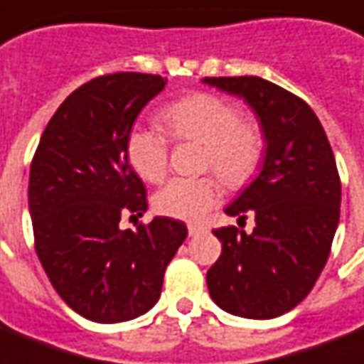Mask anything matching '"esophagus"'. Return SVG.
Here are the masks:
<instances>
[{"mask_svg": "<svg viewBox=\"0 0 364 364\" xmlns=\"http://www.w3.org/2000/svg\"><path fill=\"white\" fill-rule=\"evenodd\" d=\"M201 230H203V227H200V225H188V235L190 237H198Z\"/></svg>", "mask_w": 364, "mask_h": 364, "instance_id": "1", "label": "esophagus"}]
</instances>
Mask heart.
Returning a JSON list of instances; mask_svg holds the SVG:
<instances>
[{
  "label": "heart",
  "instance_id": "obj_1",
  "mask_svg": "<svg viewBox=\"0 0 364 364\" xmlns=\"http://www.w3.org/2000/svg\"><path fill=\"white\" fill-rule=\"evenodd\" d=\"M176 141L201 143L200 168L213 171L232 190L250 184L266 155V135L258 122L240 116L227 98L198 92L180 98L161 114ZM127 161L147 182H161L168 168V141L155 127H134L126 141ZM221 196L211 174L172 178L155 193L153 205L161 215L200 221Z\"/></svg>",
  "mask_w": 364,
  "mask_h": 364
}]
</instances>
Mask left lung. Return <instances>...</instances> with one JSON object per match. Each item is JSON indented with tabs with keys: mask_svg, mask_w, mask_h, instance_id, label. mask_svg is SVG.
I'll list each match as a JSON object with an SVG mask.
<instances>
[{
	"mask_svg": "<svg viewBox=\"0 0 364 364\" xmlns=\"http://www.w3.org/2000/svg\"><path fill=\"white\" fill-rule=\"evenodd\" d=\"M203 83L244 98L266 135L262 171L225 209L252 232L221 227L219 259L208 272L213 302L252 320L281 316L312 291L339 223L341 182L333 151L314 110L262 77H205Z\"/></svg>",
	"mask_w": 364,
	"mask_h": 364,
	"instance_id": "obj_1",
	"label": "left lung"
}]
</instances>
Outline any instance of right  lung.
Listing matches in <instances>:
<instances>
[{
    "label": "right lung",
    "mask_w": 364,
    "mask_h": 364,
    "mask_svg": "<svg viewBox=\"0 0 364 364\" xmlns=\"http://www.w3.org/2000/svg\"><path fill=\"white\" fill-rule=\"evenodd\" d=\"M164 85V77L132 71L81 85L48 122L31 164L38 259L68 306L92 322H126L153 309L164 269L188 237L184 223L171 217L120 229L124 215L147 211L126 141Z\"/></svg>",
    "instance_id": "1"
}]
</instances>
